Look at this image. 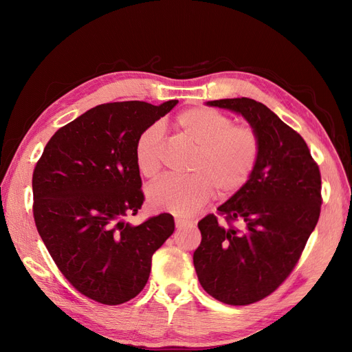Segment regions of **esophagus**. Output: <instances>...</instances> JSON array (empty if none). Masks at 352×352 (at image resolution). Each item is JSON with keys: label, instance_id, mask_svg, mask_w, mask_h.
Listing matches in <instances>:
<instances>
[{"label": "esophagus", "instance_id": "34e87169", "mask_svg": "<svg viewBox=\"0 0 352 352\" xmlns=\"http://www.w3.org/2000/svg\"><path fill=\"white\" fill-rule=\"evenodd\" d=\"M194 221L188 219H176V229H184L186 226H192Z\"/></svg>", "mask_w": 352, "mask_h": 352}]
</instances>
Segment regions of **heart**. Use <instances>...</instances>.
Returning a JSON list of instances; mask_svg holds the SVG:
<instances>
[{"label":"heart","instance_id":"obj_1","mask_svg":"<svg viewBox=\"0 0 352 352\" xmlns=\"http://www.w3.org/2000/svg\"><path fill=\"white\" fill-rule=\"evenodd\" d=\"M176 129L195 146L188 176H166L146 190L154 208L177 216L197 212L217 190L221 197L236 194L250 182L258 164L261 140L250 124H238L226 113L195 107L180 113ZM164 131L160 123L148 126L138 136L135 162L141 175L151 179L162 170Z\"/></svg>","mask_w":352,"mask_h":352}]
</instances>
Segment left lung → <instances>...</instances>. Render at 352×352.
<instances>
[{
    "label": "left lung",
    "mask_w": 352,
    "mask_h": 352,
    "mask_svg": "<svg viewBox=\"0 0 352 352\" xmlns=\"http://www.w3.org/2000/svg\"><path fill=\"white\" fill-rule=\"evenodd\" d=\"M207 104L241 113L261 140L250 182L198 221L202 239L194 252L207 294L248 305L273 294L300 261L320 217L322 176L302 136L264 104L245 97Z\"/></svg>",
    "instance_id": "8db88e82"
}]
</instances>
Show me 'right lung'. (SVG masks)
Listing matches in <instances>:
<instances>
[{"instance_id": "1", "label": "right lung", "mask_w": 352, "mask_h": 352, "mask_svg": "<svg viewBox=\"0 0 352 352\" xmlns=\"http://www.w3.org/2000/svg\"><path fill=\"white\" fill-rule=\"evenodd\" d=\"M177 104H101L51 136L32 176L34 219L58 270L89 300L117 305L146 285L153 254L175 232L168 212L124 221L145 201L135 145Z\"/></svg>"}]
</instances>
